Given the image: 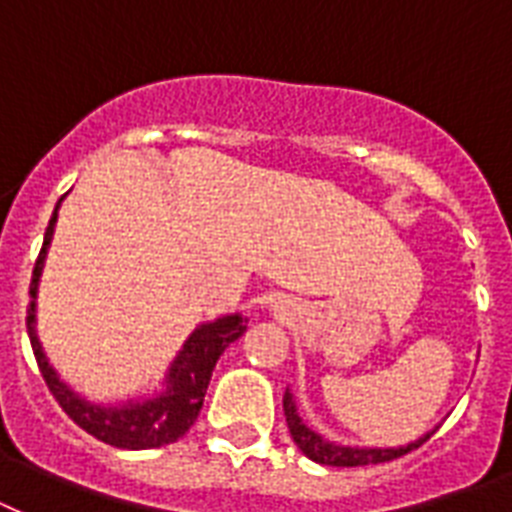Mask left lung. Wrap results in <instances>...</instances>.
<instances>
[{"mask_svg": "<svg viewBox=\"0 0 512 512\" xmlns=\"http://www.w3.org/2000/svg\"><path fill=\"white\" fill-rule=\"evenodd\" d=\"M284 417H287L289 433L295 438V444L300 446V452L308 457V460L319 462V465H332V468H356V465H377V462H390L396 457H404L412 449L422 446L430 438V433L420 441H414L409 446H398V449H353V446H340L329 444L319 433H313L297 414V406L292 401V393H284Z\"/></svg>", "mask_w": 512, "mask_h": 512, "instance_id": "1", "label": "left lung"}]
</instances>
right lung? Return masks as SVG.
Returning <instances> with one entry per match:
<instances>
[{
	"label": "right lung",
	"instance_id": "add662e5",
	"mask_svg": "<svg viewBox=\"0 0 512 512\" xmlns=\"http://www.w3.org/2000/svg\"><path fill=\"white\" fill-rule=\"evenodd\" d=\"M55 220H58V207L52 212L50 225L44 231L42 252L36 257L34 276H31V287H28L31 305H28L26 319L31 348H34L36 364H39V372H42L47 388H50V393L60 404V409L79 428L87 430L90 436H95L103 444H111L116 449H156V446L172 444L180 436H185V430L191 428L196 417H199L217 358L223 356V350L233 340H239L244 335V329H247L244 327V319H241L239 313H233V316H223V319L212 321V324H201L188 337V342L180 350V356L175 358V364H172L170 374H167V390H164L162 396L138 401V404L130 401V404L122 406H98L84 401L47 364L42 345H39L34 332V297L36 287H39V276H42L44 255H47V247H50L52 241Z\"/></svg>",
	"mask_w": 512,
	"mask_h": 512
}]
</instances>
